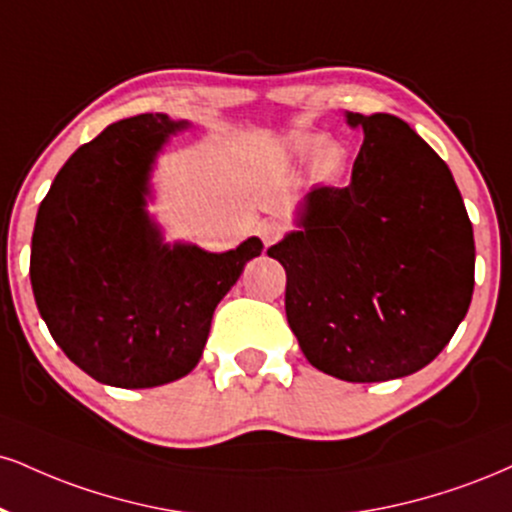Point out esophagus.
<instances>
[{"label":"esophagus","mask_w":512,"mask_h":512,"mask_svg":"<svg viewBox=\"0 0 512 512\" xmlns=\"http://www.w3.org/2000/svg\"><path fill=\"white\" fill-rule=\"evenodd\" d=\"M257 233H260V238L264 240V245H272L276 243L283 236V226L279 224V221H262L260 229H257Z\"/></svg>","instance_id":"34e87169"}]
</instances>
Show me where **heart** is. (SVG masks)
I'll use <instances>...</instances> for the list:
<instances>
[{
    "label": "heart",
    "instance_id": "b5f03b06",
    "mask_svg": "<svg viewBox=\"0 0 512 512\" xmlns=\"http://www.w3.org/2000/svg\"><path fill=\"white\" fill-rule=\"evenodd\" d=\"M293 155L305 159L315 155V176L317 178H334L346 164V150L341 145L331 143V140H319L312 135L293 140Z\"/></svg>",
    "mask_w": 512,
    "mask_h": 512
}]
</instances>
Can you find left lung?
Wrapping results in <instances>:
<instances>
[{
    "mask_svg": "<svg viewBox=\"0 0 512 512\" xmlns=\"http://www.w3.org/2000/svg\"><path fill=\"white\" fill-rule=\"evenodd\" d=\"M362 128L346 188L305 197L300 231L269 257L286 269V317L312 367L367 384L434 360L467 315L472 224L451 169L403 119Z\"/></svg>",
    "mask_w": 512,
    "mask_h": 512,
    "instance_id": "left-lung-1",
    "label": "left lung"
}]
</instances>
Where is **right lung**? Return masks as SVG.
Returning a JSON list of instances; mask_svg holds the SVG:
<instances>
[{
    "mask_svg": "<svg viewBox=\"0 0 512 512\" xmlns=\"http://www.w3.org/2000/svg\"><path fill=\"white\" fill-rule=\"evenodd\" d=\"M164 114L112 123L61 166L35 219L30 283L49 334L100 384L150 389L186 377L207 343L214 307L260 238L236 250L162 245L145 212Z\"/></svg>",
    "mask_w": 512,
    "mask_h": 512,
    "instance_id": "right-lung-1",
    "label": "right lung"
}]
</instances>
